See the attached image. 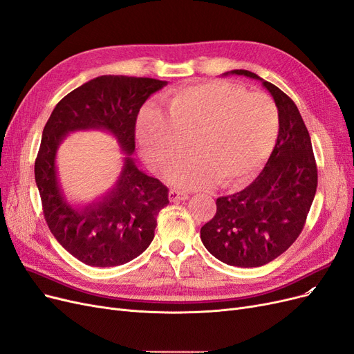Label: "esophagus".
I'll list each match as a JSON object with an SVG mask.
<instances>
[{
  "instance_id": "esophagus-1",
  "label": "esophagus",
  "mask_w": 354,
  "mask_h": 354,
  "mask_svg": "<svg viewBox=\"0 0 354 354\" xmlns=\"http://www.w3.org/2000/svg\"><path fill=\"white\" fill-rule=\"evenodd\" d=\"M169 200L172 203H178V201H184L188 200V194L178 191V189H170L169 191Z\"/></svg>"
}]
</instances>
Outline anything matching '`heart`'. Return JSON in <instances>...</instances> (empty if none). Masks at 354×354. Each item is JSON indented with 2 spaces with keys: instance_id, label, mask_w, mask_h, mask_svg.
I'll return each instance as SVG.
<instances>
[{
  "instance_id": "obj_1",
  "label": "heart",
  "mask_w": 354,
  "mask_h": 354,
  "mask_svg": "<svg viewBox=\"0 0 354 354\" xmlns=\"http://www.w3.org/2000/svg\"><path fill=\"white\" fill-rule=\"evenodd\" d=\"M279 136V111L263 93L226 82L174 91L163 111L144 109L137 138L147 163L163 170L185 151L170 178L182 188L216 184L232 188L251 179L268 159Z\"/></svg>"
}]
</instances>
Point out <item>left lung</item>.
<instances>
[{
  "label": "left lung",
  "mask_w": 354,
  "mask_h": 354,
  "mask_svg": "<svg viewBox=\"0 0 354 354\" xmlns=\"http://www.w3.org/2000/svg\"><path fill=\"white\" fill-rule=\"evenodd\" d=\"M227 74L263 82L279 109V136L252 184L217 198V212L201 227V241L227 266L261 267L289 250L302 232L317 192V162L308 128L284 91L248 70Z\"/></svg>",
  "instance_id": "obj_1"
}]
</instances>
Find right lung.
<instances>
[{
	"label": "right lung",
	"instance_id": "add662e5",
	"mask_svg": "<svg viewBox=\"0 0 354 354\" xmlns=\"http://www.w3.org/2000/svg\"><path fill=\"white\" fill-rule=\"evenodd\" d=\"M166 82L149 77L100 75L62 97L44 128L35 179L50 233L74 258L91 267H116L147 250L169 189L136 166V122L142 103ZM106 129L127 153L117 185L100 201L74 209L64 201L55 157L68 132Z\"/></svg>",
	"mask_w": 354,
	"mask_h": 354
}]
</instances>
